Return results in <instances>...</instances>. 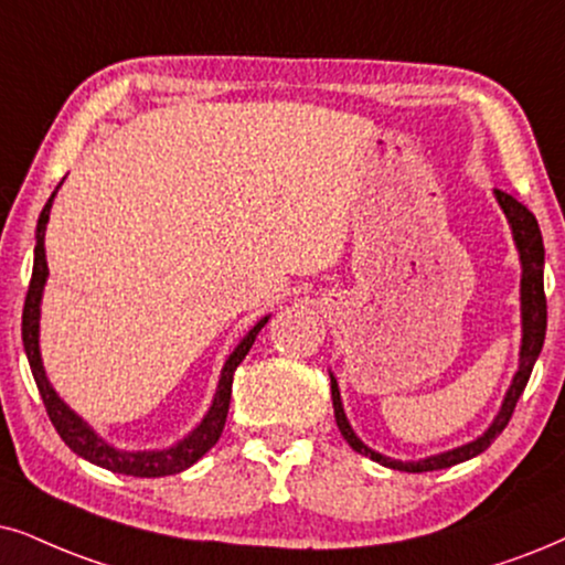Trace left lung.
<instances>
[{"mask_svg":"<svg viewBox=\"0 0 565 565\" xmlns=\"http://www.w3.org/2000/svg\"><path fill=\"white\" fill-rule=\"evenodd\" d=\"M495 198L498 203H501L505 218H509L513 242H516L519 258H521V352H519V370L516 375H513L509 394L503 398V406L501 412H498V417L492 419V425L477 440L467 443V446L454 448V451L427 456V459H419V461H398V459H388V456L383 454H375L373 448H367L365 443L356 438L344 414V406H341L339 383H335V377L331 375L333 414H335V425H339L341 435H344V440L354 448L356 454L370 456V459L383 463V467L398 469V472H433V469H446V467H454V463L475 459L477 454H482L484 448H488L490 443L505 430L513 409H516L519 396L524 394L526 383H530L532 367L542 352V344H545V328H547V299H545V284H542L545 247H542L540 224L537 218H534V213L526 209V205H521L516 198L509 195V192L495 190Z\"/></svg>","mask_w":565,"mask_h":565,"instance_id":"1","label":"left lung"}]
</instances>
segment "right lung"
<instances>
[{"mask_svg": "<svg viewBox=\"0 0 565 565\" xmlns=\"http://www.w3.org/2000/svg\"><path fill=\"white\" fill-rule=\"evenodd\" d=\"M60 188H62V182H60ZM56 190L52 192V198H49L44 211H41L39 226H35L33 276H31V287H28L25 307H23V347H25L28 362H31L33 381H35V385H39L41 398H44L49 419H52V425L56 427V433H60V438L67 443V446L73 448L77 456H83L85 461L96 463V467H104V469H109V472H117V475H132V477L180 475L188 467H192L200 456H205V451H211V448L216 446V440L221 438V433H224L226 414H230V402H232L234 370L239 367V362L247 356L249 347L255 344V335H258L260 328L268 323V316L249 328L245 339H242L237 349L230 354L224 370H221L218 388H216V396H213L211 409L203 417V423H200L195 430L188 435V438L177 443V446L163 448V451H119V448L109 446V443L98 438V435L93 433L90 427L85 425L83 419L62 402L60 396H56V391L52 388V383H49V377L44 373V362H41V352H39L41 295H44V284L49 276L44 234H46L49 211H52V200L56 195Z\"/></svg>", "mask_w": 565, "mask_h": 565, "instance_id": "right-lung-1", "label": "right lung"}]
</instances>
